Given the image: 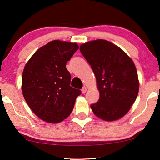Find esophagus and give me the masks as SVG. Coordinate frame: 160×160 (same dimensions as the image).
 <instances>
[{
    "mask_svg": "<svg viewBox=\"0 0 160 160\" xmlns=\"http://www.w3.org/2000/svg\"><path fill=\"white\" fill-rule=\"evenodd\" d=\"M82 92H83V93H85V92H87V88H86V87H83V88H82Z\"/></svg>",
    "mask_w": 160,
    "mask_h": 160,
    "instance_id": "obj_1",
    "label": "esophagus"
}]
</instances>
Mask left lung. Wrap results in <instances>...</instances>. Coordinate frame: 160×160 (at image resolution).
<instances>
[{
    "mask_svg": "<svg viewBox=\"0 0 160 160\" xmlns=\"http://www.w3.org/2000/svg\"><path fill=\"white\" fill-rule=\"evenodd\" d=\"M96 78L98 102L90 105L94 114L105 121H114L131 109L139 92L137 71L132 59L119 47L98 39L80 46Z\"/></svg>",
    "mask_w": 160,
    "mask_h": 160,
    "instance_id": "left-lung-1",
    "label": "left lung"
}]
</instances>
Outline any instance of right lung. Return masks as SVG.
I'll return each mask as SVG.
<instances>
[{
	"instance_id": "1",
	"label": "right lung",
	"mask_w": 160,
	"mask_h": 160,
	"mask_svg": "<svg viewBox=\"0 0 160 160\" xmlns=\"http://www.w3.org/2000/svg\"><path fill=\"white\" fill-rule=\"evenodd\" d=\"M76 43L52 41L41 47L25 65L22 92L33 113L41 119L58 123L68 118L80 90L70 86L66 64L78 50Z\"/></svg>"
}]
</instances>
